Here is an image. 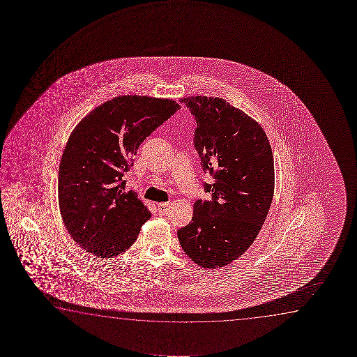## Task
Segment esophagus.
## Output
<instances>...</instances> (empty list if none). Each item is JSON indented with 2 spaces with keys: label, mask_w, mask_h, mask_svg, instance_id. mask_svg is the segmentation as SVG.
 <instances>
[{
  "label": "esophagus",
  "mask_w": 357,
  "mask_h": 357,
  "mask_svg": "<svg viewBox=\"0 0 357 357\" xmlns=\"http://www.w3.org/2000/svg\"><path fill=\"white\" fill-rule=\"evenodd\" d=\"M169 206H171L169 202L158 204V205H157V210H158V213H160L161 215H166L167 212H168V210H169Z\"/></svg>",
  "instance_id": "obj_1"
}]
</instances>
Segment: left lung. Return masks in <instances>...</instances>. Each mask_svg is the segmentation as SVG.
<instances>
[{
	"instance_id": "1",
	"label": "left lung",
	"mask_w": 357,
	"mask_h": 357,
	"mask_svg": "<svg viewBox=\"0 0 357 357\" xmlns=\"http://www.w3.org/2000/svg\"><path fill=\"white\" fill-rule=\"evenodd\" d=\"M196 121L194 146L211 200L195 201L189 225L178 229L181 248L196 264L218 268L254 243L268 215L274 191V162L262 127L220 98L181 100Z\"/></svg>"
}]
</instances>
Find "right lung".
I'll return each instance as SVG.
<instances>
[{
  "instance_id": "obj_1",
  "label": "right lung",
  "mask_w": 357,
  "mask_h": 357,
  "mask_svg": "<svg viewBox=\"0 0 357 357\" xmlns=\"http://www.w3.org/2000/svg\"><path fill=\"white\" fill-rule=\"evenodd\" d=\"M181 106L168 98L128 95L95 108L75 127L61 158L59 202L80 248L101 259L129 249L151 213L126 190L124 173L153 130Z\"/></svg>"
}]
</instances>
